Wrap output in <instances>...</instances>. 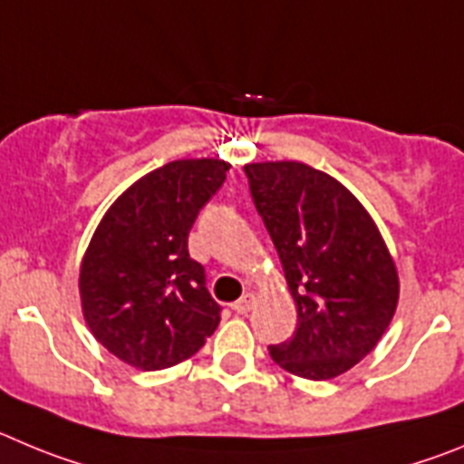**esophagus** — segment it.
Instances as JSON below:
<instances>
[{
  "instance_id": "obj_1",
  "label": "esophagus",
  "mask_w": 464,
  "mask_h": 464,
  "mask_svg": "<svg viewBox=\"0 0 464 464\" xmlns=\"http://www.w3.org/2000/svg\"><path fill=\"white\" fill-rule=\"evenodd\" d=\"M254 303H256V300H254V295L245 294L240 300H236V303H233V312H237V314H247V312L254 307Z\"/></svg>"
}]
</instances>
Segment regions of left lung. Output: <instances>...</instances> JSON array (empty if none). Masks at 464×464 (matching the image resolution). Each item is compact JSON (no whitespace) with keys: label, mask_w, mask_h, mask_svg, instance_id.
Wrapping results in <instances>:
<instances>
[{"label":"left lung","mask_w":464,"mask_h":464,"mask_svg":"<svg viewBox=\"0 0 464 464\" xmlns=\"http://www.w3.org/2000/svg\"><path fill=\"white\" fill-rule=\"evenodd\" d=\"M245 173L298 310L294 337L270 346V356L295 377H340L393 319V256L370 212L333 175L303 161L247 164Z\"/></svg>","instance_id":"left-lung-1"}]
</instances>
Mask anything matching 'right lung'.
I'll list each match as a JSON object with an SVG mask.
<instances>
[{"mask_svg":"<svg viewBox=\"0 0 464 464\" xmlns=\"http://www.w3.org/2000/svg\"><path fill=\"white\" fill-rule=\"evenodd\" d=\"M222 160H178L108 208L81 263L82 316L112 356L145 372L194 356L222 307L187 249L198 210L227 180Z\"/></svg>","mask_w":464,"mask_h":464,"instance_id":"1","label":"right lung"}]
</instances>
